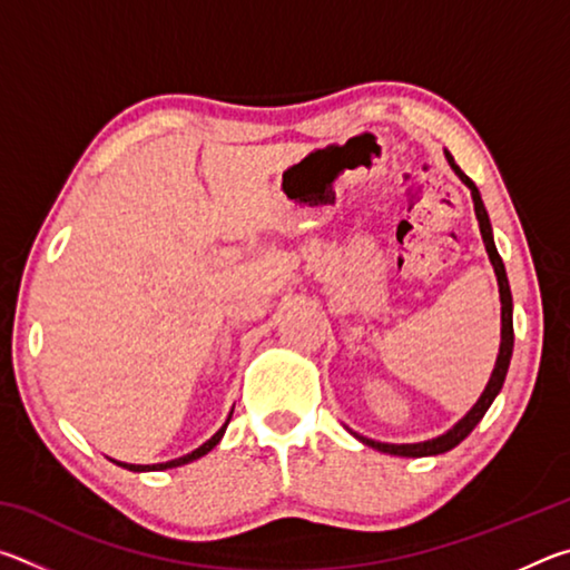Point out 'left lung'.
Masks as SVG:
<instances>
[{
	"instance_id": "left-lung-1",
	"label": "left lung",
	"mask_w": 570,
	"mask_h": 570,
	"mask_svg": "<svg viewBox=\"0 0 570 570\" xmlns=\"http://www.w3.org/2000/svg\"><path fill=\"white\" fill-rule=\"evenodd\" d=\"M448 163L452 166V170L458 173L460 180L465 183L470 188V196H472V206H475V216H478V224H480V234L482 240H485V248H488V256H490V264L495 268V276H498V286H500V304H503V342H500V354H498V362H495V370H493V377H490L485 392L480 394V400L475 407H472L465 417H462L455 428L450 432H445L442 438L435 440H428V442H417V445H387V442H374V440H366L360 438L364 445H370L380 452H390V455H402V458H428V455H440V452H448L455 445H460L462 440H465L472 430H475V424L485 417V412L493 400L498 397L500 387H503L505 382V374H508V366H510V356H513V296H510V286H508V276H505V266H503V258H500L498 248L493 244V230H490V218L485 214V206H482L480 200V193L475 188V183H472L465 173L460 170V166L452 156L448 153Z\"/></svg>"
}]
</instances>
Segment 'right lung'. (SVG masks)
Wrapping results in <instances>:
<instances>
[{
    "mask_svg": "<svg viewBox=\"0 0 570 570\" xmlns=\"http://www.w3.org/2000/svg\"><path fill=\"white\" fill-rule=\"evenodd\" d=\"M228 422H230V414H228V420H226L224 428H220L214 438H210L208 442H204V445H200L198 450H193V452H188V455H183V458H178V460H170V462H158V465H128V462H118V465H120V468H128V470H132V472H146V470H168V468H180V465H188V462H193V460H198V458L208 455V452L218 445L220 438H224L226 428H228Z\"/></svg>",
    "mask_w": 570,
    "mask_h": 570,
    "instance_id": "obj_1",
    "label": "right lung"
}]
</instances>
